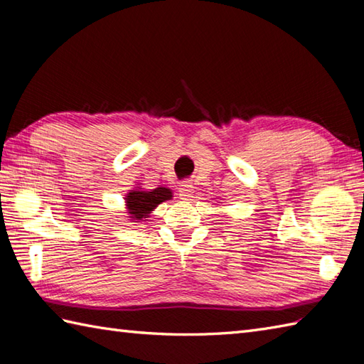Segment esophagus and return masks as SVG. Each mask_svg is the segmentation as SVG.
I'll return each mask as SVG.
<instances>
[{
    "label": "esophagus",
    "instance_id": "1",
    "mask_svg": "<svg viewBox=\"0 0 364 364\" xmlns=\"http://www.w3.org/2000/svg\"><path fill=\"white\" fill-rule=\"evenodd\" d=\"M192 192H194V186L189 181L181 183L180 188H178V196H180L181 200H189L192 197Z\"/></svg>",
    "mask_w": 364,
    "mask_h": 364
}]
</instances>
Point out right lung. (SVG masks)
Instances as JSON below:
<instances>
[{
	"label": "right lung",
	"mask_w": 364,
	"mask_h": 364,
	"mask_svg": "<svg viewBox=\"0 0 364 364\" xmlns=\"http://www.w3.org/2000/svg\"><path fill=\"white\" fill-rule=\"evenodd\" d=\"M173 194L168 188H156L146 191L136 184L134 189H131L125 196V206H127V218L131 222H145L150 218L153 210H156L158 205H161L166 200H172Z\"/></svg>",
	"instance_id": "add662e5"
}]
</instances>
